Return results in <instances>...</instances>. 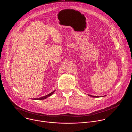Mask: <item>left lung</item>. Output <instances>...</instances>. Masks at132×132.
<instances>
[{"label": "left lung", "mask_w": 132, "mask_h": 132, "mask_svg": "<svg viewBox=\"0 0 132 132\" xmlns=\"http://www.w3.org/2000/svg\"><path fill=\"white\" fill-rule=\"evenodd\" d=\"M88 96H90V97H94V98H98V97H99V96H91V95H88ZM105 96H104L103 97H104Z\"/></svg>", "instance_id": "8db88e82"}]
</instances>
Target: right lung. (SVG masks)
I'll return each instance as SVG.
<instances>
[{"mask_svg":"<svg viewBox=\"0 0 132 132\" xmlns=\"http://www.w3.org/2000/svg\"><path fill=\"white\" fill-rule=\"evenodd\" d=\"M55 90H55L54 91H52V92H51L50 93L48 94V95H46V96H45L39 98H34V99H33V100H44V99H46L47 98H48V97H50L51 96H52V95H53V94L54 93V92L55 91Z\"/></svg>","mask_w":132,"mask_h":132,"instance_id":"add662e5","label":"right lung"}]
</instances>
